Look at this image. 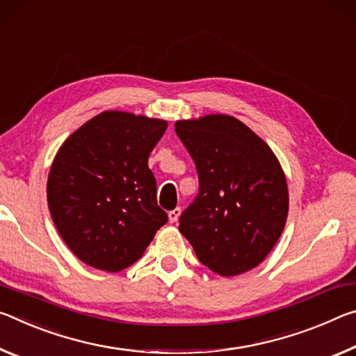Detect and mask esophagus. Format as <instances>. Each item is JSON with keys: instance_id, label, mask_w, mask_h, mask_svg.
Masks as SVG:
<instances>
[{"instance_id": "obj_1", "label": "esophagus", "mask_w": 356, "mask_h": 356, "mask_svg": "<svg viewBox=\"0 0 356 356\" xmlns=\"http://www.w3.org/2000/svg\"><path fill=\"white\" fill-rule=\"evenodd\" d=\"M179 216H181V208H175L172 211H168V220L170 222H177Z\"/></svg>"}]
</instances>
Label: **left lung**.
<instances>
[{
	"mask_svg": "<svg viewBox=\"0 0 356 356\" xmlns=\"http://www.w3.org/2000/svg\"><path fill=\"white\" fill-rule=\"evenodd\" d=\"M175 131L199 172L200 192L178 229L203 265L243 275L265 260L289 216L281 162L257 134L230 115L178 120Z\"/></svg>",
	"mask_w": 356,
	"mask_h": 356,
	"instance_id": "obj_1",
	"label": "left lung"
}]
</instances>
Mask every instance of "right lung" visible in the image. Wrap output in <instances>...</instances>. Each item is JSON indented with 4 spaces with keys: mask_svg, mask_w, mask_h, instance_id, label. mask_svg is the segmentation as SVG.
<instances>
[{
    "mask_svg": "<svg viewBox=\"0 0 356 356\" xmlns=\"http://www.w3.org/2000/svg\"><path fill=\"white\" fill-rule=\"evenodd\" d=\"M165 129V120L106 110L58 149L47 203L63 241L83 264L107 273L124 270L167 222L148 167Z\"/></svg>",
    "mask_w": 356,
    "mask_h": 356,
    "instance_id": "obj_1",
    "label": "right lung"
}]
</instances>
